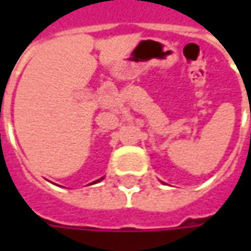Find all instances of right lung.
I'll return each instance as SVG.
<instances>
[{
  "label": "right lung",
  "instance_id": "obj_1",
  "mask_svg": "<svg viewBox=\"0 0 251 251\" xmlns=\"http://www.w3.org/2000/svg\"><path fill=\"white\" fill-rule=\"evenodd\" d=\"M101 178H99V180H96V181H93V183H98V181H100Z\"/></svg>",
  "mask_w": 251,
  "mask_h": 251
}]
</instances>
